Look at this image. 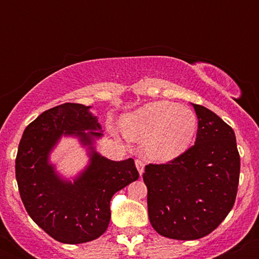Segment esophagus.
Masks as SVG:
<instances>
[{"label": "esophagus", "mask_w": 259, "mask_h": 259, "mask_svg": "<svg viewBox=\"0 0 259 259\" xmlns=\"http://www.w3.org/2000/svg\"><path fill=\"white\" fill-rule=\"evenodd\" d=\"M135 164H136V168H138L139 173L140 175H142V173H144V168H145V163L142 162L141 159H136L135 160Z\"/></svg>", "instance_id": "34e87169"}]
</instances>
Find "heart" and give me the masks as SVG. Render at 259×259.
Wrapping results in <instances>:
<instances>
[{
  "mask_svg": "<svg viewBox=\"0 0 259 259\" xmlns=\"http://www.w3.org/2000/svg\"><path fill=\"white\" fill-rule=\"evenodd\" d=\"M121 129L129 140H146L145 147L151 158L167 162L190 147L197 132V119L189 108L158 101L126 115Z\"/></svg>",
  "mask_w": 259,
  "mask_h": 259,
  "instance_id": "1",
  "label": "heart"
}]
</instances>
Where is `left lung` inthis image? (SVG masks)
<instances>
[{"label": "left lung", "instance_id": "left-lung-1", "mask_svg": "<svg viewBox=\"0 0 259 259\" xmlns=\"http://www.w3.org/2000/svg\"><path fill=\"white\" fill-rule=\"evenodd\" d=\"M192 107L198 119L194 146L164 164L150 163L144 173L151 225L174 240H197L218 228L239 185L234 130L206 107Z\"/></svg>", "mask_w": 259, "mask_h": 259}]
</instances>
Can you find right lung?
<instances>
[{
    "mask_svg": "<svg viewBox=\"0 0 259 259\" xmlns=\"http://www.w3.org/2000/svg\"><path fill=\"white\" fill-rule=\"evenodd\" d=\"M90 106L63 103L53 107L25 127L18 147L16 178L20 198L31 219L59 242L97 239L111 221L113 195L139 179L133 158L114 162L95 151L101 125ZM89 130V132H85ZM63 135L78 136L91 150V163L74 183L62 180L48 156Z\"/></svg>",
    "mask_w": 259,
    "mask_h": 259,
    "instance_id": "1",
    "label": "right lung"
}]
</instances>
